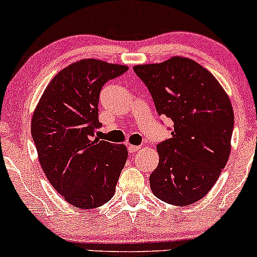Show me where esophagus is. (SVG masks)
Segmentation results:
<instances>
[{"label": "esophagus", "mask_w": 257, "mask_h": 257, "mask_svg": "<svg viewBox=\"0 0 257 257\" xmlns=\"http://www.w3.org/2000/svg\"><path fill=\"white\" fill-rule=\"evenodd\" d=\"M139 150H140V146H137V145H128V152H129V153H135V152H138Z\"/></svg>", "instance_id": "obj_1"}]
</instances>
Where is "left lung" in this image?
Listing matches in <instances>:
<instances>
[{
  "label": "left lung",
  "mask_w": 257,
  "mask_h": 257,
  "mask_svg": "<svg viewBox=\"0 0 257 257\" xmlns=\"http://www.w3.org/2000/svg\"><path fill=\"white\" fill-rule=\"evenodd\" d=\"M134 71L149 88L158 114L174 122L173 138L157 146L152 192L168 204H193L213 188L228 161L231 100L213 73L192 59L135 65Z\"/></svg>",
  "instance_id": "1"
}]
</instances>
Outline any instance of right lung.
Segmentation results:
<instances>
[{
    "label": "right lung",
    "instance_id": "1",
    "mask_svg": "<svg viewBox=\"0 0 257 257\" xmlns=\"http://www.w3.org/2000/svg\"><path fill=\"white\" fill-rule=\"evenodd\" d=\"M128 66L82 59L55 75L31 119V134L47 179L79 209L104 205L113 197L128 158L123 144L94 138L99 128V94Z\"/></svg>",
    "mask_w": 257,
    "mask_h": 257
}]
</instances>
